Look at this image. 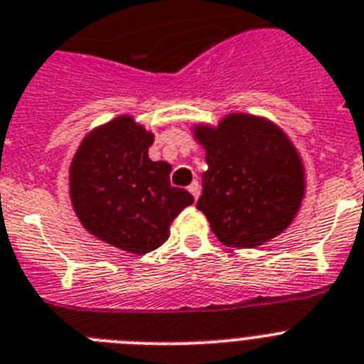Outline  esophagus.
Here are the masks:
<instances>
[{
  "instance_id": "obj_1",
  "label": "esophagus",
  "mask_w": 364,
  "mask_h": 364,
  "mask_svg": "<svg viewBox=\"0 0 364 364\" xmlns=\"http://www.w3.org/2000/svg\"><path fill=\"white\" fill-rule=\"evenodd\" d=\"M188 192H191V194L194 196V200H198V198H200V194H201V186H200V183H198V181L192 183V185L188 186Z\"/></svg>"
}]
</instances>
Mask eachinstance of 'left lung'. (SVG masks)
Wrapping results in <instances>:
<instances>
[{"label": "left lung", "instance_id": "1", "mask_svg": "<svg viewBox=\"0 0 364 364\" xmlns=\"http://www.w3.org/2000/svg\"><path fill=\"white\" fill-rule=\"evenodd\" d=\"M207 150L196 203L221 243L251 249L280 235L304 196V172L289 139L269 121L229 115L218 129H196Z\"/></svg>", "mask_w": 364, "mask_h": 364}]
</instances>
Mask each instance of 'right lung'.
<instances>
[{
	"label": "right lung",
	"instance_id": "add662e5",
	"mask_svg": "<svg viewBox=\"0 0 364 364\" xmlns=\"http://www.w3.org/2000/svg\"><path fill=\"white\" fill-rule=\"evenodd\" d=\"M154 135L119 117L84 139L71 164V201L82 225L122 251L150 252L168 240L170 223L194 203L170 185V166L151 161Z\"/></svg>",
	"mask_w": 364,
	"mask_h": 364
}]
</instances>
